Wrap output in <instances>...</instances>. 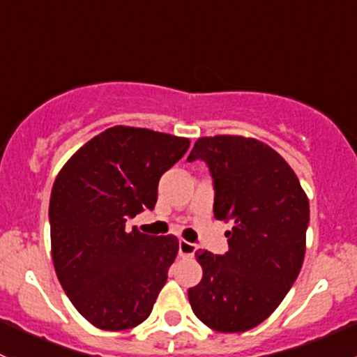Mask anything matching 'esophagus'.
<instances>
[{"label": "esophagus", "mask_w": 357, "mask_h": 357, "mask_svg": "<svg viewBox=\"0 0 357 357\" xmlns=\"http://www.w3.org/2000/svg\"><path fill=\"white\" fill-rule=\"evenodd\" d=\"M197 250H199V247H197L195 243H190L186 242V240H179V255H181V257H193Z\"/></svg>", "instance_id": "34e87169"}]
</instances>
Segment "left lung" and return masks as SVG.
<instances>
[{
	"instance_id": "1",
	"label": "left lung",
	"mask_w": 357,
	"mask_h": 357,
	"mask_svg": "<svg viewBox=\"0 0 357 357\" xmlns=\"http://www.w3.org/2000/svg\"><path fill=\"white\" fill-rule=\"evenodd\" d=\"M202 158L214 179V218L231 221L229 250H197L204 269L188 290L193 312L215 332L238 333L264 321L301 273L309 200L285 158L243 136H205L188 162Z\"/></svg>"
}]
</instances>
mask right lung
I'll use <instances>...</instances> for the list:
<instances>
[{"mask_svg":"<svg viewBox=\"0 0 357 357\" xmlns=\"http://www.w3.org/2000/svg\"><path fill=\"white\" fill-rule=\"evenodd\" d=\"M188 146V138L115 126L82 145L56 176L53 266L74 307L96 328H135L152 312L179 242L136 226L128 231L126 222L155 207L158 179Z\"/></svg>","mask_w":357,"mask_h":357,"instance_id":"obj_1","label":"right lung"}]
</instances>
